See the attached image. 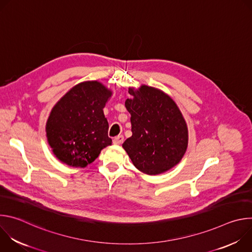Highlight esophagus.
Instances as JSON below:
<instances>
[{
	"label": "esophagus",
	"instance_id": "obj_1",
	"mask_svg": "<svg viewBox=\"0 0 252 252\" xmlns=\"http://www.w3.org/2000/svg\"><path fill=\"white\" fill-rule=\"evenodd\" d=\"M123 141H124V136H123V135H118V136L115 137L114 140H113L114 145H122Z\"/></svg>",
	"mask_w": 252,
	"mask_h": 252
}]
</instances>
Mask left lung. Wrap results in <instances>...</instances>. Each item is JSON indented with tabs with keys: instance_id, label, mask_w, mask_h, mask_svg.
I'll use <instances>...</instances> for the list:
<instances>
[{
	"instance_id": "left-lung-1",
	"label": "left lung",
	"mask_w": 252,
	"mask_h": 252,
	"mask_svg": "<svg viewBox=\"0 0 252 252\" xmlns=\"http://www.w3.org/2000/svg\"><path fill=\"white\" fill-rule=\"evenodd\" d=\"M126 107L132 135L123 148L142 173L157 175L179 163L188 150L189 128L175 101L159 89L128 88Z\"/></svg>"
}]
</instances>
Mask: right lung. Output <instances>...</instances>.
I'll return each instance as SVG.
<instances>
[{
  "label": "right lung",
  "mask_w": 252,
  "mask_h": 252,
  "mask_svg": "<svg viewBox=\"0 0 252 252\" xmlns=\"http://www.w3.org/2000/svg\"><path fill=\"white\" fill-rule=\"evenodd\" d=\"M113 94L97 81H86L65 93L54 105L46 135L55 157L73 167H86L112 146L103 107Z\"/></svg>",
  "instance_id": "right-lung-1"
}]
</instances>
